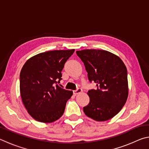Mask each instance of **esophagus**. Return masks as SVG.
Returning a JSON list of instances; mask_svg holds the SVG:
<instances>
[{"mask_svg": "<svg viewBox=\"0 0 149 149\" xmlns=\"http://www.w3.org/2000/svg\"><path fill=\"white\" fill-rule=\"evenodd\" d=\"M83 91V90H82V89H81V88H78V89H77L76 90H75V91H74V95H77V94H79V93H81Z\"/></svg>", "mask_w": 149, "mask_h": 149, "instance_id": "34e87169", "label": "esophagus"}]
</instances>
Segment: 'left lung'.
<instances>
[{
  "label": "left lung",
  "mask_w": 149,
  "mask_h": 149,
  "mask_svg": "<svg viewBox=\"0 0 149 149\" xmlns=\"http://www.w3.org/2000/svg\"><path fill=\"white\" fill-rule=\"evenodd\" d=\"M76 54L84 62L90 82L97 89L87 93L90 101L84 112L91 119L104 122L122 110L128 97L127 72L120 57L104 50L85 49Z\"/></svg>",
  "instance_id": "obj_1"
}]
</instances>
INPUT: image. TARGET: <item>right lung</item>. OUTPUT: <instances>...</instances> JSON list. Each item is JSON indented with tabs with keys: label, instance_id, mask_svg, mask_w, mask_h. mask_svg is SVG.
Listing matches in <instances>:
<instances>
[{
	"label": "right lung",
	"instance_id": "right-lung-1",
	"mask_svg": "<svg viewBox=\"0 0 149 149\" xmlns=\"http://www.w3.org/2000/svg\"><path fill=\"white\" fill-rule=\"evenodd\" d=\"M75 49L52 50L30 58L19 75L20 94L25 108L35 120L51 123L64 114L72 91L58 86L62 71Z\"/></svg>",
	"mask_w": 149,
	"mask_h": 149
}]
</instances>
